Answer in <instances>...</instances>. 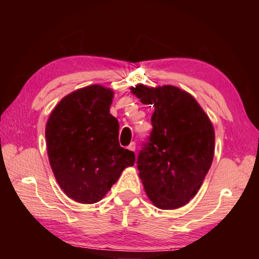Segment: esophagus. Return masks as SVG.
I'll use <instances>...</instances> for the list:
<instances>
[{"label": "esophagus", "mask_w": 259, "mask_h": 259, "mask_svg": "<svg viewBox=\"0 0 259 259\" xmlns=\"http://www.w3.org/2000/svg\"><path fill=\"white\" fill-rule=\"evenodd\" d=\"M128 148H129V150H130V151H133V152H135V151H136V143H134V142H133V143H131V144H130V145L128 146Z\"/></svg>", "instance_id": "34e87169"}]
</instances>
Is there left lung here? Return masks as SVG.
Instances as JSON below:
<instances>
[{
    "mask_svg": "<svg viewBox=\"0 0 259 259\" xmlns=\"http://www.w3.org/2000/svg\"><path fill=\"white\" fill-rule=\"evenodd\" d=\"M154 107L153 130L143 144L137 168L155 207L177 209L195 196L212 163L214 131L193 96L174 85L131 88Z\"/></svg>",
    "mask_w": 259,
    "mask_h": 259,
    "instance_id": "8db88e82",
    "label": "left lung"
}]
</instances>
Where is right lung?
<instances>
[{
    "label": "right lung",
    "mask_w": 259,
    "mask_h": 259,
    "mask_svg": "<svg viewBox=\"0 0 259 259\" xmlns=\"http://www.w3.org/2000/svg\"><path fill=\"white\" fill-rule=\"evenodd\" d=\"M112 100L108 88H82L61 99L48 119L51 169L61 190L76 202H98L135 163V153L120 146L119 122L109 114Z\"/></svg>",
    "instance_id": "obj_1"
}]
</instances>
